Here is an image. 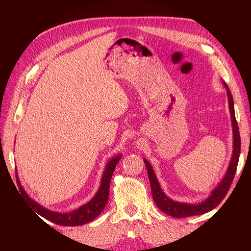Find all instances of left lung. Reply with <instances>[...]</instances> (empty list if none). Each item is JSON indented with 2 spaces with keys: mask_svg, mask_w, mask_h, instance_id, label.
<instances>
[{
  "mask_svg": "<svg viewBox=\"0 0 251 251\" xmlns=\"http://www.w3.org/2000/svg\"><path fill=\"white\" fill-rule=\"evenodd\" d=\"M225 87L227 90L228 95V103H229V110H230V117H231V124H232V133H233V151L232 156L229 163V166L227 169V173L223 180L219 182L218 186L212 190L210 196L208 197L206 201H203L201 203H185V202H178L173 201L169 197H167L163 189L160 188L159 182L157 180L156 175L154 171H152L151 165L147 159H144V163L146 165L148 178H150L151 188V195L152 199L156 203V206L159 208L161 211L167 214L172 217L175 218H182V217H189V216H196V215H202L205 212H208L217 207L223 199L226 196L230 185L235 177V174L237 171L238 160H239L240 155V135H239V128H238V124L235 116V108H233V100L231 93L229 91V87L227 84L224 82Z\"/></svg>",
  "mask_w": 251,
  "mask_h": 251,
  "instance_id": "1",
  "label": "left lung"
}]
</instances>
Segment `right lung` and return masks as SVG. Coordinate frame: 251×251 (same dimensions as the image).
<instances>
[{"label":"right lung","mask_w":251,"mask_h":251,"mask_svg":"<svg viewBox=\"0 0 251 251\" xmlns=\"http://www.w3.org/2000/svg\"><path fill=\"white\" fill-rule=\"evenodd\" d=\"M121 157V154L115 156L114 158L108 161L107 165H106L103 177H101L100 189L97 190L96 195L92 198V201L85 203L83 206H80L78 209L71 212H65V214L49 210L43 206L39 205V203L34 201L32 198H29L28 195L25 193L23 187L21 186V182L18 176H16V182H18L19 185V190L21 194L27 199V201L31 203L33 209L43 218L48 219L50 222L56 225H61V226H82V225H85L92 222V220H94L105 208L109 196L110 179H112L113 173L115 171V167L118 161H120Z\"/></svg>","instance_id":"right-lung-1"}]
</instances>
